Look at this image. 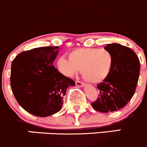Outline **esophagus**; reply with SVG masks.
<instances>
[{"label": "esophagus", "mask_w": 147, "mask_h": 147, "mask_svg": "<svg viewBox=\"0 0 147 147\" xmlns=\"http://www.w3.org/2000/svg\"><path fill=\"white\" fill-rule=\"evenodd\" d=\"M76 85L77 86H78V87L84 86V83L81 82V81H76Z\"/></svg>", "instance_id": "esophagus-1"}]
</instances>
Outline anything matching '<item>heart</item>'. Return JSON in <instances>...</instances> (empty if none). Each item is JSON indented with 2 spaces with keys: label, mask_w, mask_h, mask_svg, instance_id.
I'll return each instance as SVG.
<instances>
[{
  "label": "heart",
  "mask_w": 147,
  "mask_h": 147,
  "mask_svg": "<svg viewBox=\"0 0 147 147\" xmlns=\"http://www.w3.org/2000/svg\"><path fill=\"white\" fill-rule=\"evenodd\" d=\"M69 59L61 57L58 67L63 75L72 77L81 71L86 81L98 84L107 78L114 65V56L106 49H78L71 52Z\"/></svg>",
  "instance_id": "heart-1"
}]
</instances>
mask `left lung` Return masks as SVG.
I'll use <instances>...</instances> for the list:
<instances>
[{
  "instance_id": "obj_1",
  "label": "left lung",
  "mask_w": 147,
  "mask_h": 147,
  "mask_svg": "<svg viewBox=\"0 0 147 147\" xmlns=\"http://www.w3.org/2000/svg\"><path fill=\"white\" fill-rule=\"evenodd\" d=\"M104 49L114 56V65L107 78L97 85L99 97L91 106L96 111L107 113L123 108L132 98L139 80L140 62L126 46L109 43Z\"/></svg>"
}]
</instances>
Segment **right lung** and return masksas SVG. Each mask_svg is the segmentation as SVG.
<instances>
[{"label":"right lung","instance_id":"1","mask_svg":"<svg viewBox=\"0 0 147 147\" xmlns=\"http://www.w3.org/2000/svg\"><path fill=\"white\" fill-rule=\"evenodd\" d=\"M59 46L40 47L18 54L11 63V86L19 105L33 115L49 117L60 111L68 87L75 82L53 65Z\"/></svg>","mask_w":147,"mask_h":147}]
</instances>
